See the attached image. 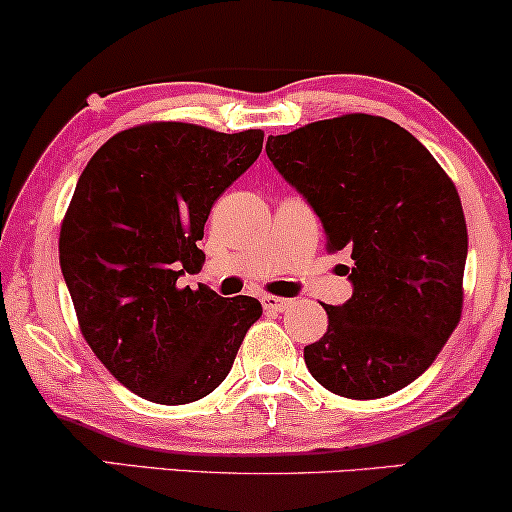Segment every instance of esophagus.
Segmentation results:
<instances>
[{
  "label": "esophagus",
  "mask_w": 512,
  "mask_h": 512,
  "mask_svg": "<svg viewBox=\"0 0 512 512\" xmlns=\"http://www.w3.org/2000/svg\"><path fill=\"white\" fill-rule=\"evenodd\" d=\"M261 304L266 311H273V313H280L285 311V308L292 304V299H285V296H273V294H263L261 296Z\"/></svg>",
  "instance_id": "esophagus-1"
}]
</instances>
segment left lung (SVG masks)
<instances>
[{"instance_id": "8db88e82", "label": "left lung", "mask_w": 512, "mask_h": 512, "mask_svg": "<svg viewBox=\"0 0 512 512\" xmlns=\"http://www.w3.org/2000/svg\"><path fill=\"white\" fill-rule=\"evenodd\" d=\"M268 159L346 251L353 296L325 306L311 375L346 399H382L425 372L463 313L468 225L446 170L401 125L346 113L270 135Z\"/></svg>"}]
</instances>
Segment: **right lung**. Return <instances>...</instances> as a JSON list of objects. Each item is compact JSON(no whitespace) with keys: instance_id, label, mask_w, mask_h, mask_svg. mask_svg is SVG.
<instances>
[{"instance_id":"1","label":"right lung","mask_w":512,"mask_h":512,"mask_svg":"<svg viewBox=\"0 0 512 512\" xmlns=\"http://www.w3.org/2000/svg\"><path fill=\"white\" fill-rule=\"evenodd\" d=\"M261 149L263 130L151 121L113 135L82 170L61 223V273L82 337L132 394L204 399L261 318L254 296L178 287L204 266L211 206Z\"/></svg>"}]
</instances>
